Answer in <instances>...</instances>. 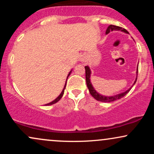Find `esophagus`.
I'll use <instances>...</instances> for the list:
<instances>
[{
	"label": "esophagus",
	"mask_w": 154,
	"mask_h": 154,
	"mask_svg": "<svg viewBox=\"0 0 154 154\" xmlns=\"http://www.w3.org/2000/svg\"><path fill=\"white\" fill-rule=\"evenodd\" d=\"M81 61H85V57H82V58H81Z\"/></svg>",
	"instance_id": "34e87169"
}]
</instances>
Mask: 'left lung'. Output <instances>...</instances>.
I'll return each instance as SVG.
<instances>
[{
	"instance_id": "obj_1",
	"label": "left lung",
	"mask_w": 154,
	"mask_h": 154,
	"mask_svg": "<svg viewBox=\"0 0 154 154\" xmlns=\"http://www.w3.org/2000/svg\"><path fill=\"white\" fill-rule=\"evenodd\" d=\"M114 30H121L122 32H125V33H128V32L127 31L126 29H124V28H122V27H121V26H118L112 25V24H111V25H109V26H108L106 31V34H109L110 32H112ZM85 69L86 83H87V86L88 88V90H89L90 93H91L92 96H93L95 99L98 100V101L112 102V101H114V100L120 99V98H122V97L125 96L127 93H128V92L130 91V89H131V88H129L128 91L124 92V93H119V94L116 95H113V96H105V95H100L98 93V92L95 91V90L94 89V88H93V85H92V84L91 82V69H90L89 66H85ZM137 70H138V69H137ZM136 81H137V78H136L134 84L136 82Z\"/></svg>"
}]
</instances>
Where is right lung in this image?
Segmentation results:
<instances>
[{
    "mask_svg": "<svg viewBox=\"0 0 154 154\" xmlns=\"http://www.w3.org/2000/svg\"><path fill=\"white\" fill-rule=\"evenodd\" d=\"M71 72H72V71H70L69 72V75H68V76H67V78L66 79H68V77H69V76L70 75V74H71ZM67 80V79H66ZM66 83H65V85H64V87H63V89L62 90V92H61V94H60L59 96L57 97V98H56V99H55L54 100H53L52 102H51V103H47V104H45V105L46 106H49V105H52V104H54V103H57L58 101H59V100L61 99V97L63 96V93H64V90H65V88H66Z\"/></svg>",
    "mask_w": 154,
    "mask_h": 154,
    "instance_id": "right-lung-1",
    "label": "right lung"
}]
</instances>
